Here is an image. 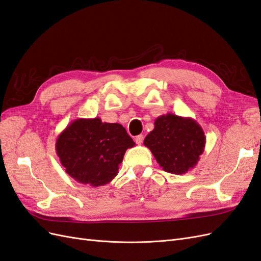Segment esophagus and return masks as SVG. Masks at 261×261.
Wrapping results in <instances>:
<instances>
[{"mask_svg":"<svg viewBox=\"0 0 261 261\" xmlns=\"http://www.w3.org/2000/svg\"><path fill=\"white\" fill-rule=\"evenodd\" d=\"M135 140H136V143H137L138 145H140V144H142V142H143V136H142V135H140V136H137Z\"/></svg>","mask_w":261,"mask_h":261,"instance_id":"34e87169","label":"esophagus"}]
</instances>
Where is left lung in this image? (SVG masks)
<instances>
[{"mask_svg": "<svg viewBox=\"0 0 261 261\" xmlns=\"http://www.w3.org/2000/svg\"><path fill=\"white\" fill-rule=\"evenodd\" d=\"M143 143L165 172L182 175L198 164L204 151L205 136L192 118L167 114L156 118L154 129Z\"/></svg>", "mask_w": 261, "mask_h": 261, "instance_id": "obj_1", "label": "left lung"}]
</instances>
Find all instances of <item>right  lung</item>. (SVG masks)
I'll list each match as a JSON object with an SVG mask.
<instances>
[{
	"instance_id": "add662e5",
	"label": "right lung",
	"mask_w": 261,
	"mask_h": 261,
	"mask_svg": "<svg viewBox=\"0 0 261 261\" xmlns=\"http://www.w3.org/2000/svg\"><path fill=\"white\" fill-rule=\"evenodd\" d=\"M135 145L120 123L79 118L59 135L56 151L74 180L99 187L118 175L125 151Z\"/></svg>"
}]
</instances>
